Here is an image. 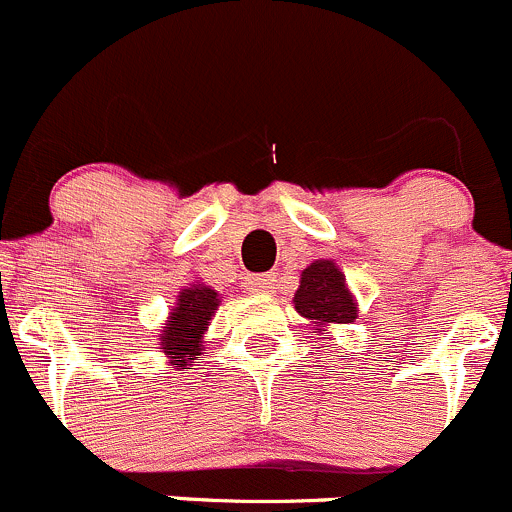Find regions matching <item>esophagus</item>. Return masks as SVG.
I'll return each instance as SVG.
<instances>
[{"label":"esophagus","instance_id":"1","mask_svg":"<svg viewBox=\"0 0 512 512\" xmlns=\"http://www.w3.org/2000/svg\"><path fill=\"white\" fill-rule=\"evenodd\" d=\"M245 289L247 292H255V294H272L274 292V284H277V272H267V274H250L245 277Z\"/></svg>","mask_w":512,"mask_h":512}]
</instances>
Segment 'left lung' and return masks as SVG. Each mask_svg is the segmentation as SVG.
I'll use <instances>...</instances> for the list:
<instances>
[{
    "label": "left lung",
    "mask_w": 512,
    "mask_h": 512,
    "mask_svg": "<svg viewBox=\"0 0 512 512\" xmlns=\"http://www.w3.org/2000/svg\"><path fill=\"white\" fill-rule=\"evenodd\" d=\"M294 309L316 324H351L355 301L346 289V279L331 260H319L301 272V284L294 294Z\"/></svg>",
    "instance_id": "8db88e82"
}]
</instances>
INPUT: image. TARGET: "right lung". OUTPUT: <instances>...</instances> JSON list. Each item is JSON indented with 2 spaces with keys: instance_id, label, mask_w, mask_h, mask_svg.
<instances>
[{
  "instance_id": "1",
  "label": "right lung",
  "mask_w": 512,
  "mask_h": 512,
  "mask_svg": "<svg viewBox=\"0 0 512 512\" xmlns=\"http://www.w3.org/2000/svg\"><path fill=\"white\" fill-rule=\"evenodd\" d=\"M218 309V292L196 284L179 292L169 324L159 333V346L169 355L176 368L191 365L203 351V331L211 324Z\"/></svg>"
}]
</instances>
